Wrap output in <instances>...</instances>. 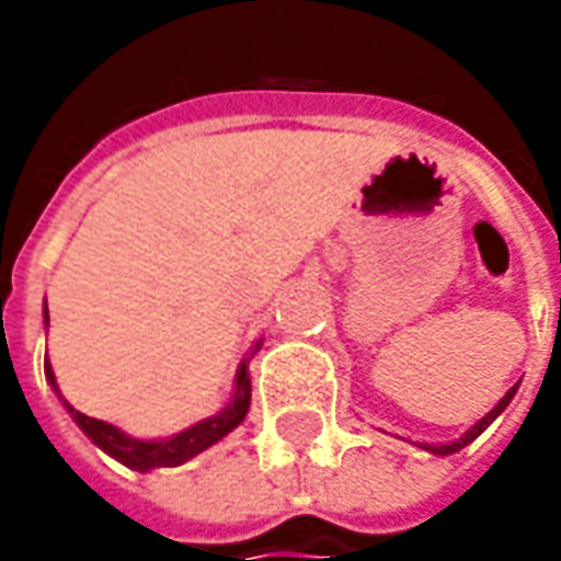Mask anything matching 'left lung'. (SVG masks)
I'll return each instance as SVG.
<instances>
[{
  "label": "left lung",
  "instance_id": "obj_1",
  "mask_svg": "<svg viewBox=\"0 0 561 561\" xmlns=\"http://www.w3.org/2000/svg\"><path fill=\"white\" fill-rule=\"evenodd\" d=\"M518 383H522V380H518ZM518 383H515V387L508 390L506 397L500 399V402H496V405H493V409L486 412L484 419L474 421V424H471V427L465 431L462 437H459V440H453V443H419V446H421V449H427V453H434V456H453V453H459L462 446H468V443L474 440V437H481V434H484L486 427H490L493 421L500 419L503 412H506V405H508V402H512V397H515V390H518Z\"/></svg>",
  "mask_w": 561,
  "mask_h": 561
}]
</instances>
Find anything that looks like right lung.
Instances as JSON below:
<instances>
[{
    "instance_id": "1",
    "label": "right lung",
    "mask_w": 561,
    "mask_h": 561,
    "mask_svg": "<svg viewBox=\"0 0 561 561\" xmlns=\"http://www.w3.org/2000/svg\"><path fill=\"white\" fill-rule=\"evenodd\" d=\"M43 321L49 324V306L43 302ZM259 346H262V340L249 350V356L240 362V368H237V377H233V393L225 402V409L218 412V415H211V419L196 421V424H190L184 427L181 434H171V437H156V440H140V437H130V434H124L121 427L115 424H108V421H99L90 419V415H83V412H77L75 405H68L61 393H58V383H55V371L53 365H49V358H46V380L53 383V390L58 393V399L65 402V409H68V415L75 419V424L90 437V440L96 443L102 453H108L112 459H118L121 465H127V468H134V471H152V468H174V465H184L190 462L193 456H199L205 453L208 446H215L218 440H225L227 434L237 427V424H243L249 412V399H252V383H249V358L259 353Z\"/></svg>"
}]
</instances>
